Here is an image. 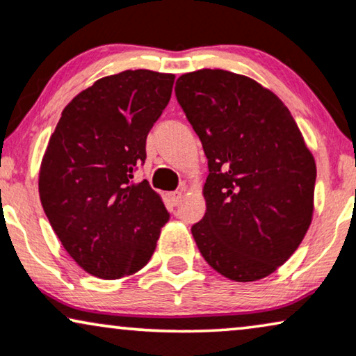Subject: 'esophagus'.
Wrapping results in <instances>:
<instances>
[{"instance_id":"1","label":"esophagus","mask_w":356,"mask_h":356,"mask_svg":"<svg viewBox=\"0 0 356 356\" xmlns=\"http://www.w3.org/2000/svg\"><path fill=\"white\" fill-rule=\"evenodd\" d=\"M168 197H170V202H172L173 206H178L179 202H181V200H183V193H181V191H175V193H170Z\"/></svg>"}]
</instances>
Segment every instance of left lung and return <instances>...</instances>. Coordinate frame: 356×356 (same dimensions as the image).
Listing matches in <instances>:
<instances>
[{
	"label": "left lung",
	"instance_id": "1",
	"mask_svg": "<svg viewBox=\"0 0 356 356\" xmlns=\"http://www.w3.org/2000/svg\"><path fill=\"white\" fill-rule=\"evenodd\" d=\"M175 95L209 168L206 214L191 227L196 245L225 278H265L311 225V150L283 101L252 78L204 68L179 76Z\"/></svg>",
	"mask_w": 356,
	"mask_h": 356
}]
</instances>
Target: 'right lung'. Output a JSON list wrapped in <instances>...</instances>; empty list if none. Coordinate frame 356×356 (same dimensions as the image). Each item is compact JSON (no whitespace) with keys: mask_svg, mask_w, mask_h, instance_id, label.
<instances>
[{"mask_svg":"<svg viewBox=\"0 0 356 356\" xmlns=\"http://www.w3.org/2000/svg\"><path fill=\"white\" fill-rule=\"evenodd\" d=\"M175 75L126 70L76 95L50 137L39 196L54 232L86 273L118 280L154 255L170 214L149 181L134 183Z\"/></svg>","mask_w":356,"mask_h":356,"instance_id":"obj_1","label":"right lung"}]
</instances>
